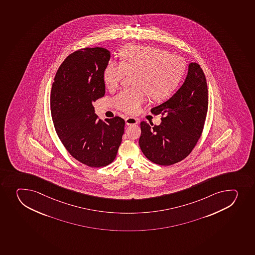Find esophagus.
<instances>
[{
	"label": "esophagus",
	"mask_w": 255,
	"mask_h": 255,
	"mask_svg": "<svg viewBox=\"0 0 255 255\" xmlns=\"http://www.w3.org/2000/svg\"><path fill=\"white\" fill-rule=\"evenodd\" d=\"M126 123L127 126H132V125H136L139 123L138 119L134 118V117H127L126 119Z\"/></svg>",
	"instance_id": "34e87169"
}]
</instances>
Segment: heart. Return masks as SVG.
Here are the masks:
<instances>
[{
	"mask_svg": "<svg viewBox=\"0 0 255 255\" xmlns=\"http://www.w3.org/2000/svg\"><path fill=\"white\" fill-rule=\"evenodd\" d=\"M121 63L110 61L104 70V82L110 90L118 87L124 77L132 76L134 87L125 89L114 98L119 110L134 114L146 102L168 98L179 86L185 71L180 56L154 46L129 45L121 49Z\"/></svg>",
	"mask_w": 255,
	"mask_h": 255,
	"instance_id": "1",
	"label": "heart"
}]
</instances>
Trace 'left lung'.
I'll use <instances>...</instances> for the list:
<instances>
[{"label":"left lung","mask_w":255,"mask_h":255,"mask_svg":"<svg viewBox=\"0 0 255 255\" xmlns=\"http://www.w3.org/2000/svg\"><path fill=\"white\" fill-rule=\"evenodd\" d=\"M208 87L199 64L190 63L186 79L168 101L151 109L161 113L159 126L140 123L139 144L147 159L159 165H171L185 159L196 145L208 111Z\"/></svg>","instance_id":"left-lung-1"}]
</instances>
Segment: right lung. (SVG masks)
Wrapping results in <instances>:
<instances>
[{
	"label": "right lung",
	"mask_w": 255,
	"mask_h": 255,
	"mask_svg": "<svg viewBox=\"0 0 255 255\" xmlns=\"http://www.w3.org/2000/svg\"><path fill=\"white\" fill-rule=\"evenodd\" d=\"M111 59L102 47L69 55L59 67L51 91V112L56 134L71 156L98 168L116 159L126 122L116 116L98 119L92 103L106 93L104 70Z\"/></svg>",
	"instance_id": "obj_1"
}]
</instances>
